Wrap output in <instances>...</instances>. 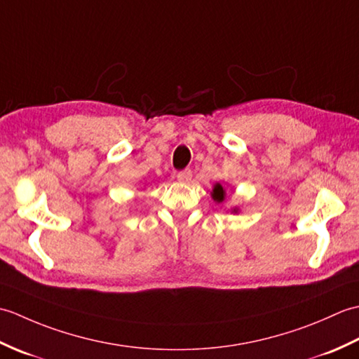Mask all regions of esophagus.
I'll return each mask as SVG.
<instances>
[{
  "mask_svg": "<svg viewBox=\"0 0 359 359\" xmlns=\"http://www.w3.org/2000/svg\"><path fill=\"white\" fill-rule=\"evenodd\" d=\"M191 179H193L191 170H184V171L177 172V180L180 182V184H189V182H191Z\"/></svg>",
  "mask_w": 359,
  "mask_h": 359,
  "instance_id": "1",
  "label": "esophagus"
}]
</instances>
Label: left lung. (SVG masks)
I'll return each instance as SVG.
<instances>
[{
    "label": "left lung",
    "mask_w": 359,
    "mask_h": 359,
    "mask_svg": "<svg viewBox=\"0 0 359 359\" xmlns=\"http://www.w3.org/2000/svg\"><path fill=\"white\" fill-rule=\"evenodd\" d=\"M225 196H226L225 188L217 182V184H215V187H212V191H211L212 201H215L216 203H222V202L225 201ZM230 211L233 212V215H239L241 208H239V207H233Z\"/></svg>",
    "instance_id": "left-lung-1"
}]
</instances>
